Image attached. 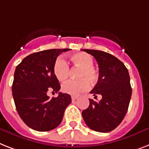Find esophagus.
I'll return each mask as SVG.
<instances>
[{"instance_id": "1", "label": "esophagus", "mask_w": 149, "mask_h": 149, "mask_svg": "<svg viewBox=\"0 0 149 149\" xmlns=\"http://www.w3.org/2000/svg\"><path fill=\"white\" fill-rule=\"evenodd\" d=\"M71 98H72V101L73 102V101H75V100H77V96H76V95H72V96H71Z\"/></svg>"}]
</instances>
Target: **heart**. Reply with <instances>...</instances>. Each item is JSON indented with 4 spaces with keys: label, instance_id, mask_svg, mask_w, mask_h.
I'll return each instance as SVG.
<instances>
[{
    "label": "heart",
    "instance_id": "b5f03b06",
    "mask_svg": "<svg viewBox=\"0 0 149 149\" xmlns=\"http://www.w3.org/2000/svg\"><path fill=\"white\" fill-rule=\"evenodd\" d=\"M70 61L76 66L80 67L77 78L78 80H69L62 85V90L65 93L72 95H79L81 93L87 91L89 88V83H95L99 74L94 67V60L93 56L84 52H79L70 56ZM54 74L60 82L66 80L70 73V68L63 58L58 57L55 60L53 67Z\"/></svg>",
    "mask_w": 149,
    "mask_h": 149
}]
</instances>
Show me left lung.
I'll return each instance as SVG.
<instances>
[{
	"label": "left lung",
	"mask_w": 149,
	"mask_h": 149,
	"mask_svg": "<svg viewBox=\"0 0 149 149\" xmlns=\"http://www.w3.org/2000/svg\"><path fill=\"white\" fill-rule=\"evenodd\" d=\"M93 56L99 65V78L90 93L102 95L82 112L87 126L99 132H109L118 126L126 114L132 96L129 71L114 56L101 50L83 49Z\"/></svg>",
	"instance_id": "left-lung-1"
}]
</instances>
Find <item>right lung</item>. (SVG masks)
Wrapping results in <instances>:
<instances>
[{
	"instance_id": "obj_1",
	"label": "right lung",
	"mask_w": 149,
	"mask_h": 149,
	"mask_svg": "<svg viewBox=\"0 0 149 149\" xmlns=\"http://www.w3.org/2000/svg\"><path fill=\"white\" fill-rule=\"evenodd\" d=\"M70 49H47L30 54L16 67L12 85L16 109L24 123L36 131L56 128L71 103L67 93H59L57 97L52 99L47 95L48 90H60L53 67L58 56Z\"/></svg>"
}]
</instances>
